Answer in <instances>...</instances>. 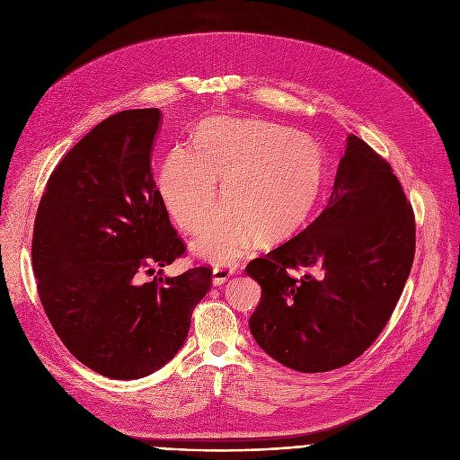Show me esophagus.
<instances>
[{"mask_svg":"<svg viewBox=\"0 0 460 460\" xmlns=\"http://www.w3.org/2000/svg\"><path fill=\"white\" fill-rule=\"evenodd\" d=\"M233 275H234V268H229V266H224V264L213 266V284L215 286H222Z\"/></svg>","mask_w":460,"mask_h":460,"instance_id":"34e87169","label":"esophagus"}]
</instances>
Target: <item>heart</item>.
<instances>
[{
    "label": "heart",
    "mask_w": 460,
    "mask_h": 460,
    "mask_svg": "<svg viewBox=\"0 0 460 460\" xmlns=\"http://www.w3.org/2000/svg\"><path fill=\"white\" fill-rule=\"evenodd\" d=\"M192 251L226 261L254 238L275 245L295 236L314 213L325 185V160L298 130L254 119H211L196 128L192 149L172 147L160 171V192L174 222L199 233Z\"/></svg>",
    "instance_id": "1"
}]
</instances>
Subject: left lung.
<instances>
[{
    "label": "left lung",
    "mask_w": 460,
    "mask_h": 460,
    "mask_svg": "<svg viewBox=\"0 0 460 460\" xmlns=\"http://www.w3.org/2000/svg\"><path fill=\"white\" fill-rule=\"evenodd\" d=\"M415 218L389 164L348 137L327 208L245 268L261 288L256 344L302 373L342 367L380 335L410 277ZM293 269L306 275L293 279Z\"/></svg>",
    "instance_id": "1"
}]
</instances>
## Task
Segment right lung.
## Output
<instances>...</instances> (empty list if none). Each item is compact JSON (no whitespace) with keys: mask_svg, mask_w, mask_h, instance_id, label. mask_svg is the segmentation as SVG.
I'll list each match as a JSON object with an SVG mask.
<instances>
[{"mask_svg":"<svg viewBox=\"0 0 460 460\" xmlns=\"http://www.w3.org/2000/svg\"><path fill=\"white\" fill-rule=\"evenodd\" d=\"M158 109L109 116L58 164L40 200L32 268L54 332L82 364L114 380L165 366L183 346L211 270H164L185 252L156 189Z\"/></svg>","mask_w":460,"mask_h":460,"instance_id":"obj_1","label":"right lung"}]
</instances>
